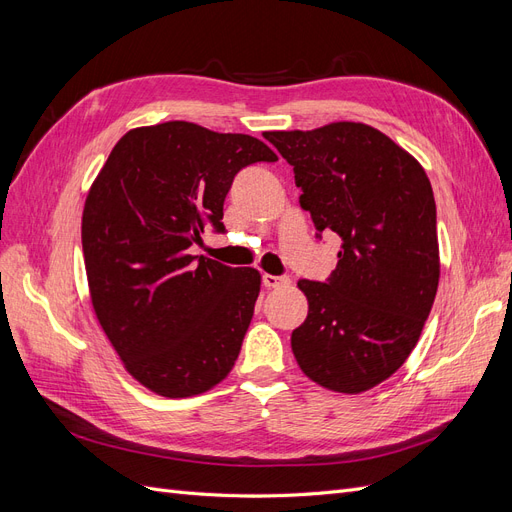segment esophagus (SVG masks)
Returning a JSON list of instances; mask_svg holds the SVG:
<instances>
[{"label": "esophagus", "mask_w": 512, "mask_h": 512, "mask_svg": "<svg viewBox=\"0 0 512 512\" xmlns=\"http://www.w3.org/2000/svg\"><path fill=\"white\" fill-rule=\"evenodd\" d=\"M262 284H265L267 288H284V286L290 284V277L265 273V275H262Z\"/></svg>", "instance_id": "esophagus-1"}]
</instances>
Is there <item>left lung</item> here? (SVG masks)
Segmentation results:
<instances>
[{
    "label": "left lung",
    "mask_w": 512,
    "mask_h": 512,
    "mask_svg": "<svg viewBox=\"0 0 512 512\" xmlns=\"http://www.w3.org/2000/svg\"><path fill=\"white\" fill-rule=\"evenodd\" d=\"M318 230L342 237L327 282L301 280L309 312L290 344L303 374L356 395L391 378L414 350L436 299V200L423 166L380 130L337 121L267 132Z\"/></svg>",
    "instance_id": "left-lung-1"
}]
</instances>
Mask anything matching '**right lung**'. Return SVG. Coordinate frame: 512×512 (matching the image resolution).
Here are the masks:
<instances>
[{
  "label": "right lung",
  "instance_id": "obj_1",
  "mask_svg": "<svg viewBox=\"0 0 512 512\" xmlns=\"http://www.w3.org/2000/svg\"><path fill=\"white\" fill-rule=\"evenodd\" d=\"M254 136L190 121L119 138L87 194L83 254L100 327L130 374L162 397H192L235 365L260 273L192 256L241 168L275 162Z\"/></svg>",
  "mask_w": 512,
  "mask_h": 512
}]
</instances>
